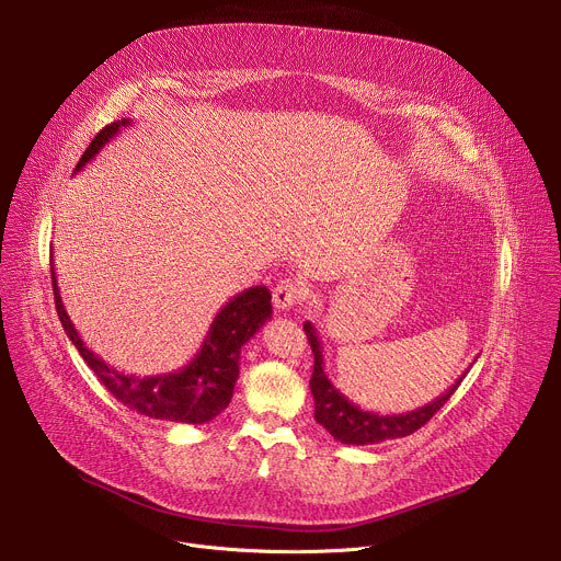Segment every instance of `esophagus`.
Here are the masks:
<instances>
[{"instance_id":"obj_1","label":"esophagus","mask_w":561,"mask_h":561,"mask_svg":"<svg viewBox=\"0 0 561 561\" xmlns=\"http://www.w3.org/2000/svg\"><path fill=\"white\" fill-rule=\"evenodd\" d=\"M305 296L302 286L296 279H279L273 288V302L279 311H288L290 307H296Z\"/></svg>"}]
</instances>
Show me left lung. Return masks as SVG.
I'll use <instances>...</instances> for the list:
<instances>
[{"label":"left lung","instance_id":"1","mask_svg":"<svg viewBox=\"0 0 561 561\" xmlns=\"http://www.w3.org/2000/svg\"><path fill=\"white\" fill-rule=\"evenodd\" d=\"M305 334H307V339L311 343V352H313V375H311L309 387H311V396H313V404H316V421L325 427L336 440H341V444H347V446H370V444H379V440H387V438H400V436L414 434L436 414L440 407L450 400V396L457 391L461 379L466 377V373H463L446 393H440L436 400H432L425 407L411 409V411H407V414L381 416V414H375V411H364L355 402H350L332 385L328 373H325V362H322L320 339L309 320L305 322Z\"/></svg>","mask_w":561,"mask_h":561}]
</instances>
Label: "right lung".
I'll return each mask as SVG.
<instances>
[{
  "label": "right lung",
  "mask_w": 561,
  "mask_h": 561,
  "mask_svg": "<svg viewBox=\"0 0 561 561\" xmlns=\"http://www.w3.org/2000/svg\"><path fill=\"white\" fill-rule=\"evenodd\" d=\"M131 121H121L106 125L88 145V150L79 159L75 172H79L88 161H93L102 147L121 129L129 127ZM51 288L54 302L61 325L79 350V355L88 364L102 385L111 391V396L123 402L125 407L138 411L142 416L157 421H174V423H191L202 425L214 421L220 411L227 409L233 385L239 379V359L241 347L263 328V322L273 316L271 290L265 286L245 288L239 296H233L211 322L209 334H206L199 352L191 364L176 373L154 375V377H138L125 375L108 366L102 357L88 347L79 332L75 330L72 320L64 307L61 293H58L56 273L51 265Z\"/></svg>",
  "instance_id": "1"
}]
</instances>
